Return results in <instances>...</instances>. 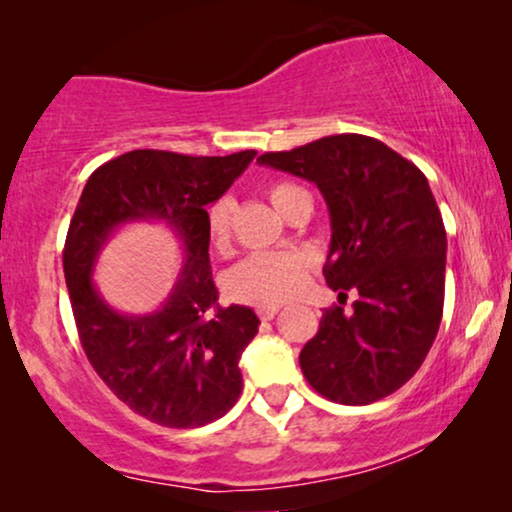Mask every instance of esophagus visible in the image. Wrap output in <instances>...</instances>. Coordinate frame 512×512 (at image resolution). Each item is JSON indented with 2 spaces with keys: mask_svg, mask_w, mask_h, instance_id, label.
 <instances>
[{
  "mask_svg": "<svg viewBox=\"0 0 512 512\" xmlns=\"http://www.w3.org/2000/svg\"><path fill=\"white\" fill-rule=\"evenodd\" d=\"M279 312V307H258V319L261 321H270V319H275V314Z\"/></svg>",
  "mask_w": 512,
  "mask_h": 512,
  "instance_id": "1",
  "label": "esophagus"
}]
</instances>
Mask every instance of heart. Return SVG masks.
<instances>
[{"instance_id":"obj_1","label":"heart","mask_w":512,"mask_h":512,"mask_svg":"<svg viewBox=\"0 0 512 512\" xmlns=\"http://www.w3.org/2000/svg\"><path fill=\"white\" fill-rule=\"evenodd\" d=\"M268 198L279 214L289 216L300 200L310 198L305 188L289 181H277L268 188ZM230 226H233V200H216L207 212L209 242L216 251H226L230 244ZM307 282V261L298 254H279L265 251L237 263L228 272V296L237 303L256 307H272L284 303L300 293Z\"/></svg>"}]
</instances>
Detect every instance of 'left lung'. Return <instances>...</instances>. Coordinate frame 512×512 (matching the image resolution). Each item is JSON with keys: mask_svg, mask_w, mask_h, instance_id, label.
<instances>
[{"mask_svg": "<svg viewBox=\"0 0 512 512\" xmlns=\"http://www.w3.org/2000/svg\"><path fill=\"white\" fill-rule=\"evenodd\" d=\"M258 163L312 181L331 216L326 284L352 312L328 307L300 352L305 380L328 401L368 405L401 389L436 340L447 235L429 181L380 139L331 135Z\"/></svg>", "mask_w": 512, "mask_h": 512, "instance_id": "1", "label": "left lung"}]
</instances>
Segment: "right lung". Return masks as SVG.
I'll use <instances>...</instances> for the list:
<instances>
[{"mask_svg": "<svg viewBox=\"0 0 512 512\" xmlns=\"http://www.w3.org/2000/svg\"><path fill=\"white\" fill-rule=\"evenodd\" d=\"M256 151L181 156L137 149L97 167L67 230L62 268L90 366L128 405L160 426L198 429L242 394L240 356L258 333L251 307H219L209 265L207 205L228 191ZM160 220L180 237L185 268L151 315H121L92 282L96 256L125 222ZM216 306L215 317L208 310Z\"/></svg>", "mask_w": 512, "mask_h": 512, "instance_id": "obj_1", "label": "right lung"}]
</instances>
